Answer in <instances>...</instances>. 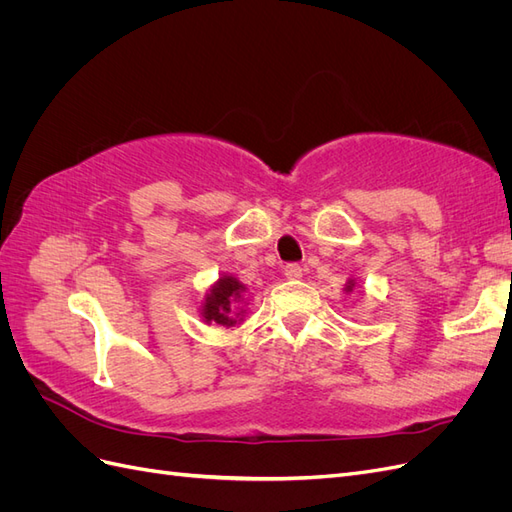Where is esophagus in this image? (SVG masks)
Returning <instances> with one entry per match:
<instances>
[{
	"label": "esophagus",
	"instance_id": "obj_1",
	"mask_svg": "<svg viewBox=\"0 0 512 512\" xmlns=\"http://www.w3.org/2000/svg\"><path fill=\"white\" fill-rule=\"evenodd\" d=\"M284 275L288 277V280H301L303 269H301V265H297V262H290V265L284 267Z\"/></svg>",
	"mask_w": 512,
	"mask_h": 512
}]
</instances>
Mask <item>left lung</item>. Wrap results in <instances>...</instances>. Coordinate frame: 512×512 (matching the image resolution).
Wrapping results in <instances>:
<instances>
[{
    "mask_svg": "<svg viewBox=\"0 0 512 512\" xmlns=\"http://www.w3.org/2000/svg\"><path fill=\"white\" fill-rule=\"evenodd\" d=\"M352 288H354V282H352V280H350V282H348V284H346V290H348V292H350V290H352Z\"/></svg>",
    "mask_w": 512,
    "mask_h": 512,
    "instance_id": "1",
    "label": "left lung"
}]
</instances>
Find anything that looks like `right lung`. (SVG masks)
<instances>
[{
	"label": "right lung",
	"instance_id": "add662e5",
	"mask_svg": "<svg viewBox=\"0 0 512 512\" xmlns=\"http://www.w3.org/2000/svg\"><path fill=\"white\" fill-rule=\"evenodd\" d=\"M245 290V286L237 280V277L224 275L211 288V292L207 294L205 305H203V318L207 322H218L224 324V327H232L239 320H243V312L239 309L241 303V292Z\"/></svg>",
	"mask_w": 512,
	"mask_h": 512
}]
</instances>
